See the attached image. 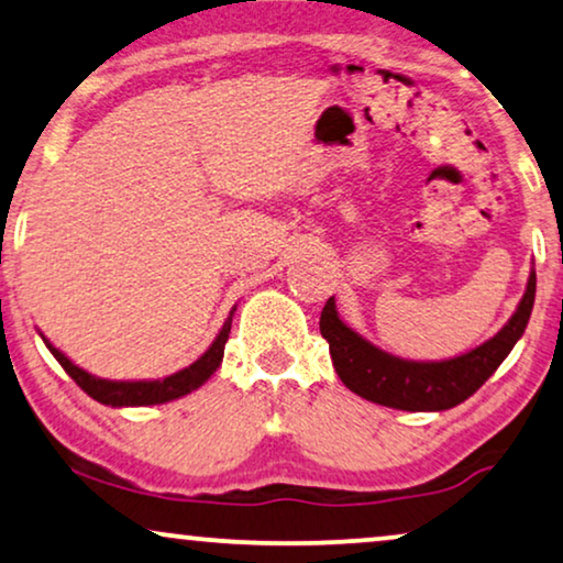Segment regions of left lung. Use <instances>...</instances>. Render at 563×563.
Returning <instances> with one entry per match:
<instances>
[{
    "instance_id": "left-lung-1",
    "label": "left lung",
    "mask_w": 563,
    "mask_h": 563,
    "mask_svg": "<svg viewBox=\"0 0 563 563\" xmlns=\"http://www.w3.org/2000/svg\"><path fill=\"white\" fill-rule=\"evenodd\" d=\"M536 302V272L507 325L487 343L449 361H405L389 356L361 338L338 318L333 297L320 314V333L330 345V356L341 382L368 402L407 412H438L456 407L474 395L507 358L518 338L526 333Z\"/></svg>"
}]
</instances>
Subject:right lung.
Listing matches in <instances>:
<instances>
[{"label": "right lung", "mask_w": 563, "mask_h": 563, "mask_svg": "<svg viewBox=\"0 0 563 563\" xmlns=\"http://www.w3.org/2000/svg\"><path fill=\"white\" fill-rule=\"evenodd\" d=\"M233 312H235V307H233ZM233 312H230L225 325H222L220 335L214 338V343L202 353V356L195 361V364L181 368V372H176L172 376H166V379H156V382L99 379V376H91L89 372H84V368L71 364V361H68L58 349H53V345L45 341V338H43V341H45V345H48V351L53 353V356H56L58 364L64 366V372L71 376V379L79 384V387L87 391L91 399H97V402L112 405V407L164 405V402H172V399H176V397L189 395L191 389L202 387V384L214 374V368H218L220 361H222V353H225L230 325H233Z\"/></svg>", "instance_id": "add662e5"}]
</instances>
